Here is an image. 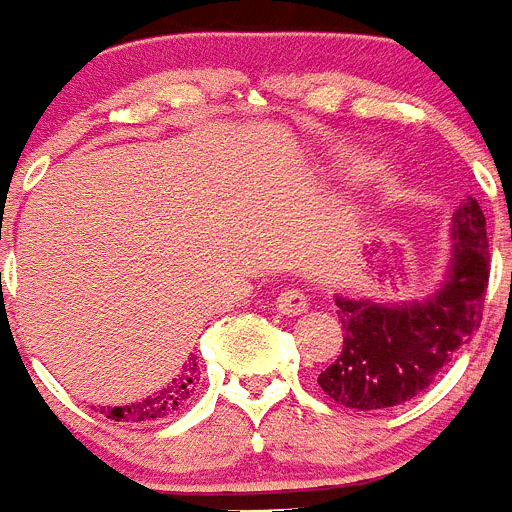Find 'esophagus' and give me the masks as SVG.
I'll use <instances>...</instances> for the list:
<instances>
[{"instance_id": "obj_1", "label": "esophagus", "mask_w": 512, "mask_h": 512, "mask_svg": "<svg viewBox=\"0 0 512 512\" xmlns=\"http://www.w3.org/2000/svg\"><path fill=\"white\" fill-rule=\"evenodd\" d=\"M275 308H278L283 316H301L308 311V296L298 288L280 290L278 298H275Z\"/></svg>"}]
</instances>
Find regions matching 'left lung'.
I'll return each mask as SVG.
<instances>
[{
    "label": "left lung",
    "mask_w": 512,
    "mask_h": 512,
    "mask_svg": "<svg viewBox=\"0 0 512 512\" xmlns=\"http://www.w3.org/2000/svg\"><path fill=\"white\" fill-rule=\"evenodd\" d=\"M451 239L444 283L426 301L334 296L344 344L319 375L331 400L354 411H382L416 398L480 329L490 245L485 214L472 196L451 216Z\"/></svg>",
    "instance_id": "8db88e82"
}]
</instances>
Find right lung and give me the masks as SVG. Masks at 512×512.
<instances>
[{
    "label": "right lung",
    "mask_w": 512,
    "mask_h": 512,
    "mask_svg": "<svg viewBox=\"0 0 512 512\" xmlns=\"http://www.w3.org/2000/svg\"><path fill=\"white\" fill-rule=\"evenodd\" d=\"M199 365H196V354L188 359L186 365L181 367L173 380L160 388L158 393L150 395L145 400H137L132 405H119V408H99V413H104L112 421H127V423H150L160 421L165 416H173L176 411H181L186 400L191 398L193 390H196V382H199Z\"/></svg>",
    "instance_id": "obj_1"
}]
</instances>
